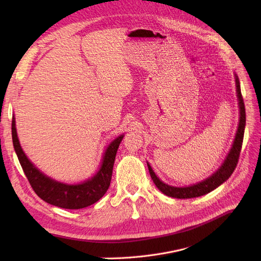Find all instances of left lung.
I'll return each instance as SVG.
<instances>
[{
  "label": "left lung",
  "mask_w": 261,
  "mask_h": 261,
  "mask_svg": "<svg viewBox=\"0 0 261 261\" xmlns=\"http://www.w3.org/2000/svg\"><path fill=\"white\" fill-rule=\"evenodd\" d=\"M235 84H236V93H238V100H239V107H240V122H239L238 132H236L232 148L230 149V151H228L222 165H221V167L213 173L211 176L199 181V183H196L194 185L185 186V187H175V186L165 184L164 181H162L155 175L152 168L150 167V164L147 162L150 176H151L155 186L159 188V191L162 192L164 195L173 197V198H178V199H187V198H195V197H200L202 195H206L212 192L213 189H216L221 184H223L224 181L232 175V173L234 172L236 165H238V162H239V156L241 153L243 138H244L245 125H246V113H245L244 100L241 92L240 80L236 74H235Z\"/></svg>",
  "instance_id": "1"
}]
</instances>
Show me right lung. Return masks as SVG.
<instances>
[{
    "label": "right lung",
    "instance_id": "add662e5",
    "mask_svg": "<svg viewBox=\"0 0 261 261\" xmlns=\"http://www.w3.org/2000/svg\"><path fill=\"white\" fill-rule=\"evenodd\" d=\"M12 137L15 152L35 193L42 200L53 206L64 209H82L97 202L107 193L111 183L115 155L124 135L115 138L107 147L96 174L80 184H65L58 181L35 167L22 151L17 137L14 116L12 121Z\"/></svg>",
    "mask_w": 261,
    "mask_h": 261
}]
</instances>
